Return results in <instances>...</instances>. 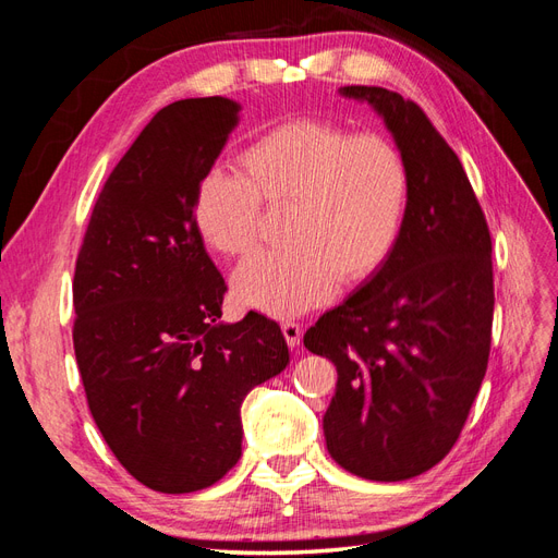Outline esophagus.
I'll return each instance as SVG.
<instances>
[{"label": "esophagus", "instance_id": "esophagus-1", "mask_svg": "<svg viewBox=\"0 0 558 558\" xmlns=\"http://www.w3.org/2000/svg\"><path fill=\"white\" fill-rule=\"evenodd\" d=\"M281 332H283L286 342H289L291 349H295V347L300 344V340H302V328H300V324H295V320H283V324H281Z\"/></svg>", "mask_w": 558, "mask_h": 558}]
</instances>
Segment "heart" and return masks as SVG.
Returning <instances> with one entry per match:
<instances>
[{
    "label": "heart",
    "instance_id": "1",
    "mask_svg": "<svg viewBox=\"0 0 558 558\" xmlns=\"http://www.w3.org/2000/svg\"><path fill=\"white\" fill-rule=\"evenodd\" d=\"M240 172L214 167L193 197L195 228L216 253L246 256L260 240L263 205L286 209L279 248L234 272L246 307L295 316L337 286L373 279L393 256L410 209L412 174L400 146L318 118L267 128L238 156Z\"/></svg>",
    "mask_w": 558,
    "mask_h": 558
}]
</instances>
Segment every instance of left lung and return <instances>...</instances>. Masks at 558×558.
Here are the masks:
<instances>
[{
  "label": "left lung",
  "mask_w": 558,
  "mask_h": 558,
  "mask_svg": "<svg viewBox=\"0 0 558 558\" xmlns=\"http://www.w3.org/2000/svg\"><path fill=\"white\" fill-rule=\"evenodd\" d=\"M373 105L412 174L393 256L305 332L337 367L324 414L332 459L353 475L400 482L440 463L482 386L494 324L492 232L459 156L412 99L344 86Z\"/></svg>",
  "instance_id": "8db88e82"
}]
</instances>
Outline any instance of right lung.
<instances>
[{"label":"right lung","mask_w":558,"mask_h":558,"mask_svg":"<svg viewBox=\"0 0 558 558\" xmlns=\"http://www.w3.org/2000/svg\"><path fill=\"white\" fill-rule=\"evenodd\" d=\"M240 105L160 109L105 181L74 269V353L88 408L130 475L160 494L221 480L242 456V400L279 375L277 320L221 324L226 279L195 228L193 197Z\"/></svg>","instance_id":"obj_1"}]
</instances>
